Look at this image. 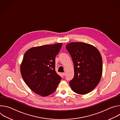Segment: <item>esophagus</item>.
I'll use <instances>...</instances> for the list:
<instances>
[{"label": "esophagus", "instance_id": "obj_1", "mask_svg": "<svg viewBox=\"0 0 120 120\" xmlns=\"http://www.w3.org/2000/svg\"><path fill=\"white\" fill-rule=\"evenodd\" d=\"M62 74V75H63V76H64L65 75V73H63Z\"/></svg>", "mask_w": 120, "mask_h": 120}]
</instances>
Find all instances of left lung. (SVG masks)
Here are the masks:
<instances>
[{"label": "left lung", "mask_w": 120, "mask_h": 120, "mask_svg": "<svg viewBox=\"0 0 120 120\" xmlns=\"http://www.w3.org/2000/svg\"><path fill=\"white\" fill-rule=\"evenodd\" d=\"M74 64V76L69 82L73 91L79 94H88L99 83L102 62L98 50L92 45L71 42L66 45Z\"/></svg>", "instance_id": "1"}]
</instances>
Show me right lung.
Instances as JSON below:
<instances>
[{
  "label": "right lung",
  "mask_w": 120,
  "mask_h": 120,
  "mask_svg": "<svg viewBox=\"0 0 120 120\" xmlns=\"http://www.w3.org/2000/svg\"><path fill=\"white\" fill-rule=\"evenodd\" d=\"M62 43L33 47L25 53L20 66L22 78L38 94L46 96L56 90L62 77L55 70L56 57Z\"/></svg>",
  "instance_id": "add662e5"
}]
</instances>
